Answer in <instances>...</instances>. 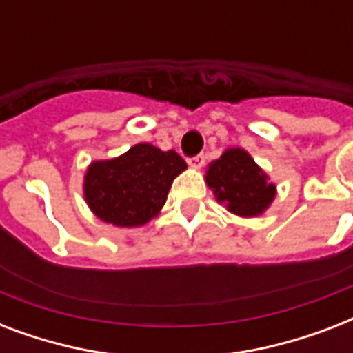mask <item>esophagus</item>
<instances>
[{
	"instance_id": "1",
	"label": "esophagus",
	"mask_w": 353,
	"mask_h": 353,
	"mask_svg": "<svg viewBox=\"0 0 353 353\" xmlns=\"http://www.w3.org/2000/svg\"><path fill=\"white\" fill-rule=\"evenodd\" d=\"M188 165L192 166V168H201V166L205 165V155L199 154L196 155V157H190V159H188Z\"/></svg>"
}]
</instances>
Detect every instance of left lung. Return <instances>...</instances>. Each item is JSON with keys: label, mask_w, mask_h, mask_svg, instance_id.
I'll list each match as a JSON object with an SVG mask.
<instances>
[{"label": "left lung", "mask_w": 353, "mask_h": 353, "mask_svg": "<svg viewBox=\"0 0 353 353\" xmlns=\"http://www.w3.org/2000/svg\"><path fill=\"white\" fill-rule=\"evenodd\" d=\"M216 199L229 212L243 218L260 216L276 196L268 174L241 148H229L212 161L205 176Z\"/></svg>", "instance_id": "obj_1"}]
</instances>
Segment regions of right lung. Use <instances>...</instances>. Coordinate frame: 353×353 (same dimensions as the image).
I'll return each mask as SVG.
<instances>
[{
    "label": "right lung",
    "mask_w": 353,
    "mask_h": 353,
    "mask_svg": "<svg viewBox=\"0 0 353 353\" xmlns=\"http://www.w3.org/2000/svg\"><path fill=\"white\" fill-rule=\"evenodd\" d=\"M187 163L174 150L139 143L115 159L91 163L84 198L93 214L115 227H141L159 214L172 181Z\"/></svg>",
    "instance_id": "right-lung-1"
}]
</instances>
